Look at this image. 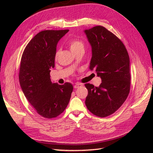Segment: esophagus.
<instances>
[{
	"label": "esophagus",
	"instance_id": "1",
	"mask_svg": "<svg viewBox=\"0 0 153 153\" xmlns=\"http://www.w3.org/2000/svg\"><path fill=\"white\" fill-rule=\"evenodd\" d=\"M81 86H82V84H81V83H76L74 85V87L75 89H77V88H79V87H81Z\"/></svg>",
	"mask_w": 153,
	"mask_h": 153
}]
</instances>
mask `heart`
<instances>
[{
  "label": "heart",
  "mask_w": 153,
  "mask_h": 153,
  "mask_svg": "<svg viewBox=\"0 0 153 153\" xmlns=\"http://www.w3.org/2000/svg\"><path fill=\"white\" fill-rule=\"evenodd\" d=\"M70 48L71 52L76 51L80 48H84V45L82 41H77V40H74L70 43ZM58 53L56 54V55Z\"/></svg>",
  "instance_id": "b5f03b06"
}]
</instances>
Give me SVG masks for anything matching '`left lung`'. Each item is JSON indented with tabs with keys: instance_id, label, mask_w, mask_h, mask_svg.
<instances>
[{
	"instance_id": "left-lung-1",
	"label": "left lung",
	"mask_w": 153,
	"mask_h": 153,
	"mask_svg": "<svg viewBox=\"0 0 153 153\" xmlns=\"http://www.w3.org/2000/svg\"><path fill=\"white\" fill-rule=\"evenodd\" d=\"M91 47L89 69L101 78L99 87L86 83L87 109L97 116L115 112L128 97L130 89L129 58L122 42L100 25L84 30Z\"/></svg>"
}]
</instances>
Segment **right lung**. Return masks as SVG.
<instances>
[{
    "label": "right lung",
    "instance_id": "add662e5",
    "mask_svg": "<svg viewBox=\"0 0 153 153\" xmlns=\"http://www.w3.org/2000/svg\"><path fill=\"white\" fill-rule=\"evenodd\" d=\"M68 31L39 32L29 42L22 56L19 73L22 90L36 112L46 118H55L62 113L73 91L70 83H53L50 77L57 44Z\"/></svg>",
    "mask_w": 153,
    "mask_h": 153
}]
</instances>
